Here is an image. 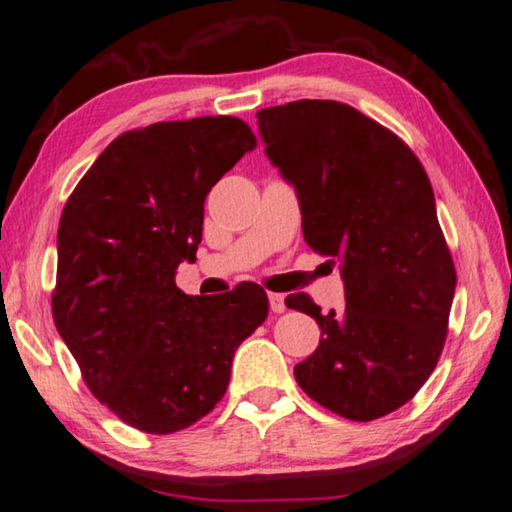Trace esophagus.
<instances>
[{
    "instance_id": "1",
    "label": "esophagus",
    "mask_w": 512,
    "mask_h": 512,
    "mask_svg": "<svg viewBox=\"0 0 512 512\" xmlns=\"http://www.w3.org/2000/svg\"><path fill=\"white\" fill-rule=\"evenodd\" d=\"M270 308H272V313H276V315L286 311V297L279 295V292H270Z\"/></svg>"
}]
</instances>
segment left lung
<instances>
[{"mask_svg": "<svg viewBox=\"0 0 512 512\" xmlns=\"http://www.w3.org/2000/svg\"><path fill=\"white\" fill-rule=\"evenodd\" d=\"M256 117L297 190L308 247L345 279L340 313L322 315L304 292L286 299L322 329L295 379L335 415L379 420L417 395L449 331L456 267L431 181L397 133L349 104L299 99Z\"/></svg>", "mask_w": 512, "mask_h": 512, "instance_id": "obj_1", "label": "left lung"}]
</instances>
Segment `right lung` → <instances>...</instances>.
I'll return each mask as SVG.
<instances>
[{"mask_svg":"<svg viewBox=\"0 0 512 512\" xmlns=\"http://www.w3.org/2000/svg\"><path fill=\"white\" fill-rule=\"evenodd\" d=\"M251 149L231 115L156 122L120 133L65 201L54 324L88 390L133 429L167 435L211 413L270 311L261 286L211 299L174 281L195 261L206 195Z\"/></svg>","mask_w":512,"mask_h":512,"instance_id":"1","label":"right lung"}]
</instances>
